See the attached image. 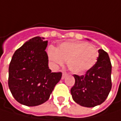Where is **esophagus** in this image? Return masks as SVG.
Instances as JSON below:
<instances>
[{
    "instance_id": "1",
    "label": "esophagus",
    "mask_w": 121,
    "mask_h": 121,
    "mask_svg": "<svg viewBox=\"0 0 121 121\" xmlns=\"http://www.w3.org/2000/svg\"><path fill=\"white\" fill-rule=\"evenodd\" d=\"M67 75V73H65V72H63L62 73V79H65V78H66V76Z\"/></svg>"
}]
</instances>
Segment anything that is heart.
Wrapping results in <instances>:
<instances>
[{
	"label": "heart",
	"mask_w": 121,
	"mask_h": 121,
	"mask_svg": "<svg viewBox=\"0 0 121 121\" xmlns=\"http://www.w3.org/2000/svg\"><path fill=\"white\" fill-rule=\"evenodd\" d=\"M48 55L55 65H62L67 61L69 70L75 74L81 75L95 65L99 52L95 46L86 42H65L56 50L49 48Z\"/></svg>",
	"instance_id": "b5f03b06"
}]
</instances>
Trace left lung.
Returning a JSON list of instances; mask_svg holds the SVG:
<instances>
[{
	"label": "left lung",
	"mask_w": 121,
	"mask_h": 121,
	"mask_svg": "<svg viewBox=\"0 0 121 121\" xmlns=\"http://www.w3.org/2000/svg\"><path fill=\"white\" fill-rule=\"evenodd\" d=\"M112 65L106 52L99 50L95 65L85 75H74L75 84L70 90L73 100L86 108H94L103 103L111 90Z\"/></svg>",
	"instance_id": "left-lung-1"
}]
</instances>
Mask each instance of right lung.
I'll list each match as a JSON object with an SVG mask.
<instances>
[{"mask_svg":"<svg viewBox=\"0 0 121 121\" xmlns=\"http://www.w3.org/2000/svg\"><path fill=\"white\" fill-rule=\"evenodd\" d=\"M43 38L30 39L13 54L9 67V87L14 99L26 106H37L50 97L62 73H52Z\"/></svg>","mask_w":121,"mask_h":121,"instance_id":"obj_1","label":"right lung"}]
</instances>
